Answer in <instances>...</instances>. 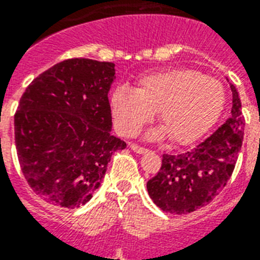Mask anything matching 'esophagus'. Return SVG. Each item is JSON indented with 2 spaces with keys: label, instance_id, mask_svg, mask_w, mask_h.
<instances>
[{
  "label": "esophagus",
  "instance_id": "34e87169",
  "mask_svg": "<svg viewBox=\"0 0 260 260\" xmlns=\"http://www.w3.org/2000/svg\"><path fill=\"white\" fill-rule=\"evenodd\" d=\"M131 150L134 151V152H136V154H140V155L147 154V152H148V150H147V148L138 146V144H131Z\"/></svg>",
  "mask_w": 260,
  "mask_h": 260
}]
</instances>
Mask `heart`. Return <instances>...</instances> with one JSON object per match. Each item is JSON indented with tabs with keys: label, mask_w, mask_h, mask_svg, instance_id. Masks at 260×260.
Wrapping results in <instances>:
<instances>
[{
	"label": "heart",
	"mask_w": 260,
	"mask_h": 260,
	"mask_svg": "<svg viewBox=\"0 0 260 260\" xmlns=\"http://www.w3.org/2000/svg\"><path fill=\"white\" fill-rule=\"evenodd\" d=\"M225 104V90L218 79L189 69H169L140 77L136 87L118 86L110 95L114 125L132 136L151 121L158 110L162 126L147 135L187 144L213 125Z\"/></svg>",
	"instance_id": "heart-1"
}]
</instances>
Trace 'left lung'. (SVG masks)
Masks as SVG:
<instances>
[{"mask_svg":"<svg viewBox=\"0 0 260 260\" xmlns=\"http://www.w3.org/2000/svg\"><path fill=\"white\" fill-rule=\"evenodd\" d=\"M231 85V117L193 151L163 155L162 167L147 182L155 205L167 213L187 214L210 202L230 181L242 148L244 117L236 87Z\"/></svg>","mask_w":260,"mask_h":260,"instance_id":"obj_1","label":"left lung"}]
</instances>
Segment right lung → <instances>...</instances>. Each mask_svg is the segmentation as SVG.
<instances>
[{
	"label": "right lung",
	"mask_w": 260,
	"mask_h": 260,
	"mask_svg": "<svg viewBox=\"0 0 260 260\" xmlns=\"http://www.w3.org/2000/svg\"><path fill=\"white\" fill-rule=\"evenodd\" d=\"M114 63L69 59L32 81L14 116L21 171L39 197L78 208L93 197L112 155L126 147L112 132L108 93Z\"/></svg>",
	"instance_id": "add662e5"
}]
</instances>
